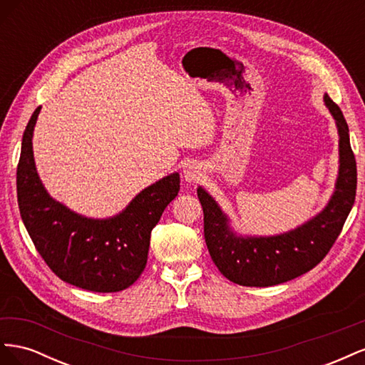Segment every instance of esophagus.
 Returning a JSON list of instances; mask_svg holds the SVG:
<instances>
[{
  "mask_svg": "<svg viewBox=\"0 0 365 365\" xmlns=\"http://www.w3.org/2000/svg\"><path fill=\"white\" fill-rule=\"evenodd\" d=\"M184 178L187 182H197L202 178V169L201 165L197 164H190L187 165V169L184 170Z\"/></svg>",
  "mask_w": 365,
  "mask_h": 365,
  "instance_id": "34e87169",
  "label": "esophagus"
}]
</instances>
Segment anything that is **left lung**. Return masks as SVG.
<instances>
[{"label": "left lung", "instance_id": "1", "mask_svg": "<svg viewBox=\"0 0 365 365\" xmlns=\"http://www.w3.org/2000/svg\"><path fill=\"white\" fill-rule=\"evenodd\" d=\"M339 135V170L335 192L312 219L275 236H239L222 208L202 187L197 197L204 210V237L217 269L242 286H274L311 271L335 244L355 202L356 161L350 148L349 126L341 109L324 94Z\"/></svg>", "mask_w": 365, "mask_h": 365}]
</instances>
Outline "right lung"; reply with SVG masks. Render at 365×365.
I'll return each instance as SVG.
<instances>
[{
    "label": "right lung",
    "instance_id": "obj_1",
    "mask_svg": "<svg viewBox=\"0 0 365 365\" xmlns=\"http://www.w3.org/2000/svg\"><path fill=\"white\" fill-rule=\"evenodd\" d=\"M39 111L26 126L16 170L19 213L33 244L61 280L93 292L123 291L145 271L150 231L178 195L180 173L146 187L113 217L74 213L53 200L36 172L31 138Z\"/></svg>",
    "mask_w": 365,
    "mask_h": 365
}]
</instances>
